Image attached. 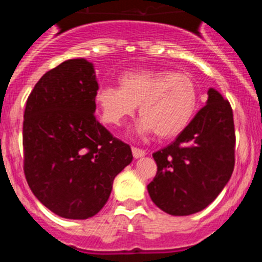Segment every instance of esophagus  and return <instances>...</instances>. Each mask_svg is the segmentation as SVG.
Here are the masks:
<instances>
[{
  "instance_id": "1",
  "label": "esophagus",
  "mask_w": 262,
  "mask_h": 262,
  "mask_svg": "<svg viewBox=\"0 0 262 262\" xmlns=\"http://www.w3.org/2000/svg\"><path fill=\"white\" fill-rule=\"evenodd\" d=\"M133 155L135 159H140V157L145 156V151L144 149H140V148L133 147Z\"/></svg>"
}]
</instances>
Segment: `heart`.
I'll list each match as a JSON object with an SVG mask.
<instances>
[{
  "instance_id": "obj_1",
  "label": "heart",
  "mask_w": 262,
  "mask_h": 262,
  "mask_svg": "<svg viewBox=\"0 0 262 262\" xmlns=\"http://www.w3.org/2000/svg\"><path fill=\"white\" fill-rule=\"evenodd\" d=\"M119 86L103 85L96 93L101 120L118 127L139 106V133L173 139L189 126L198 106V89L186 73L140 69L122 73Z\"/></svg>"
}]
</instances>
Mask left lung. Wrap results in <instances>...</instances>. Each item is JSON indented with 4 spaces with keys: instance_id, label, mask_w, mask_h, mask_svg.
<instances>
[{
    "instance_id": "obj_1",
    "label": "left lung",
    "mask_w": 262,
    "mask_h": 262,
    "mask_svg": "<svg viewBox=\"0 0 262 262\" xmlns=\"http://www.w3.org/2000/svg\"><path fill=\"white\" fill-rule=\"evenodd\" d=\"M209 99L172 144L155 152L157 173L147 189L155 205L174 216L206 209L230 181L235 126L230 102L210 88Z\"/></svg>"
}]
</instances>
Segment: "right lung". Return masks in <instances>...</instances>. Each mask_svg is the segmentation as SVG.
I'll return each mask as SVG.
<instances>
[{"label":"right lung","mask_w":262,"mask_h":262,"mask_svg":"<svg viewBox=\"0 0 262 262\" xmlns=\"http://www.w3.org/2000/svg\"><path fill=\"white\" fill-rule=\"evenodd\" d=\"M97 90L93 64L67 60L41 76L25 108L27 184L39 202L66 219L94 216L133 161L129 145L94 117Z\"/></svg>","instance_id":"obj_1"}]
</instances>
